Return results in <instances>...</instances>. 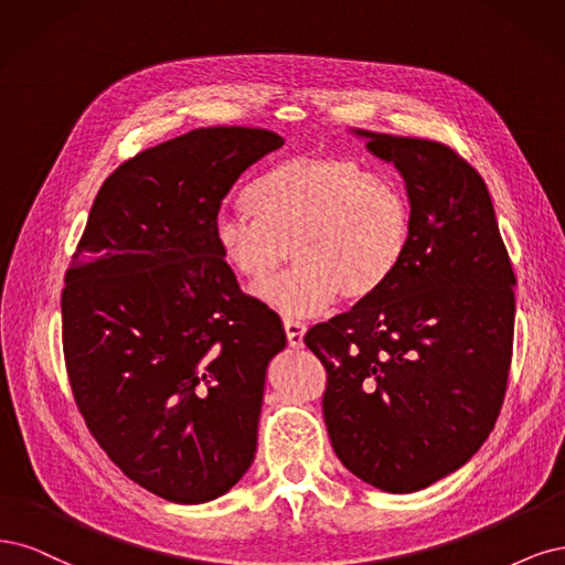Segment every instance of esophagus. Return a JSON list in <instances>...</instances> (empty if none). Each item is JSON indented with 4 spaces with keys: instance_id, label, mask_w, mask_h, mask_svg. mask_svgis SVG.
I'll return each mask as SVG.
<instances>
[{
    "instance_id": "34e87169",
    "label": "esophagus",
    "mask_w": 565,
    "mask_h": 565,
    "mask_svg": "<svg viewBox=\"0 0 565 565\" xmlns=\"http://www.w3.org/2000/svg\"><path fill=\"white\" fill-rule=\"evenodd\" d=\"M284 331L288 338L290 348H302V335H305V323L298 319H284Z\"/></svg>"
}]
</instances>
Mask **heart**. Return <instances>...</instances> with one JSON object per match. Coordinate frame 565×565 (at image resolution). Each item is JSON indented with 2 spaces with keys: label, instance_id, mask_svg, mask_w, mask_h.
<instances>
[{
  "label": "heart",
  "instance_id": "1",
  "mask_svg": "<svg viewBox=\"0 0 565 565\" xmlns=\"http://www.w3.org/2000/svg\"><path fill=\"white\" fill-rule=\"evenodd\" d=\"M250 209H225L213 221L223 260L248 284L265 281L288 256L296 265L258 288L288 317L359 302L402 265L413 232L406 188L338 154L290 157L256 180Z\"/></svg>",
  "mask_w": 565,
  "mask_h": 565
}]
</instances>
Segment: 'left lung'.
Wrapping results in <instances>:
<instances>
[{
  "label": "left lung",
  "mask_w": 565,
  "mask_h": 565,
  "mask_svg": "<svg viewBox=\"0 0 565 565\" xmlns=\"http://www.w3.org/2000/svg\"><path fill=\"white\" fill-rule=\"evenodd\" d=\"M406 180L413 232L392 279L312 326L340 462L387 493L460 469L493 431L514 344V269L479 171L444 142L356 131Z\"/></svg>",
  "instance_id": "1"
}]
</instances>
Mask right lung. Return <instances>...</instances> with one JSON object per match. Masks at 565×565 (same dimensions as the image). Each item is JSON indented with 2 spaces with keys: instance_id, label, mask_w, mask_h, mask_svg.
I'll list each match as a JSON object with an SVG mask.
<instances>
[{
  "instance_id": "1",
  "label": "right lung",
  "mask_w": 565,
  "mask_h": 565,
  "mask_svg": "<svg viewBox=\"0 0 565 565\" xmlns=\"http://www.w3.org/2000/svg\"><path fill=\"white\" fill-rule=\"evenodd\" d=\"M284 138L194 129L105 180L65 271L63 352L88 431L126 477L178 504L239 481L258 446L284 326L213 239L239 175Z\"/></svg>"
}]
</instances>
